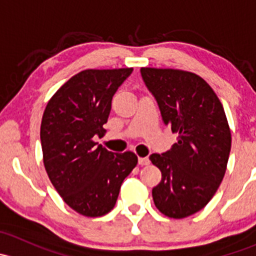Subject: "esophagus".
<instances>
[{
    "label": "esophagus",
    "instance_id": "1",
    "mask_svg": "<svg viewBox=\"0 0 256 256\" xmlns=\"http://www.w3.org/2000/svg\"><path fill=\"white\" fill-rule=\"evenodd\" d=\"M150 164L148 157H138V164H141V166H146V164Z\"/></svg>",
    "mask_w": 256,
    "mask_h": 256
}]
</instances>
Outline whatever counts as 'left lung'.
I'll return each instance as SVG.
<instances>
[{"mask_svg":"<svg viewBox=\"0 0 256 256\" xmlns=\"http://www.w3.org/2000/svg\"><path fill=\"white\" fill-rule=\"evenodd\" d=\"M164 125L177 132L176 144L152 154L162 180L152 190L154 206L164 216L180 219L208 204L223 180L232 135L223 105L204 79L177 69L141 68Z\"/></svg>","mask_w":256,"mask_h":256,"instance_id":"1","label":"left lung"}]
</instances>
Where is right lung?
<instances>
[{
    "label": "right lung",
    "instance_id": "1",
    "mask_svg": "<svg viewBox=\"0 0 256 256\" xmlns=\"http://www.w3.org/2000/svg\"><path fill=\"white\" fill-rule=\"evenodd\" d=\"M131 73L132 68L80 72L53 95L43 114L46 171L64 202L82 216L109 213L138 164L132 152L115 154L92 141L104 132L114 94Z\"/></svg>",
    "mask_w": 256,
    "mask_h": 256
}]
</instances>
